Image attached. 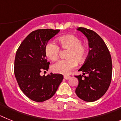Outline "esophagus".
Listing matches in <instances>:
<instances>
[{"label": "esophagus", "instance_id": "34e87169", "mask_svg": "<svg viewBox=\"0 0 121 121\" xmlns=\"http://www.w3.org/2000/svg\"><path fill=\"white\" fill-rule=\"evenodd\" d=\"M64 78L66 80H68L71 78V76H69V75H65V76H64Z\"/></svg>", "mask_w": 121, "mask_h": 121}]
</instances>
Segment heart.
I'll return each instance as SVG.
<instances>
[{"label":"heart","mask_w":121,"mask_h":121,"mask_svg":"<svg viewBox=\"0 0 121 121\" xmlns=\"http://www.w3.org/2000/svg\"><path fill=\"white\" fill-rule=\"evenodd\" d=\"M58 43L62 48L69 49L67 60H60L52 66L54 72L68 74L77 66V62H82L85 59L87 53V47L81 43V39L73 35H67L59 38ZM45 54L52 61L58 58L60 48L52 41L48 42L45 46Z\"/></svg>","instance_id":"b5f03b06"}]
</instances>
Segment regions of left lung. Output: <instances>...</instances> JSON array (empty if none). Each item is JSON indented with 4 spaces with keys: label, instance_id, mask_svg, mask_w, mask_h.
<instances>
[{
    "label": "left lung",
    "instance_id": "left-lung-1",
    "mask_svg": "<svg viewBox=\"0 0 121 121\" xmlns=\"http://www.w3.org/2000/svg\"><path fill=\"white\" fill-rule=\"evenodd\" d=\"M88 40L89 50L85 61L78 71L87 76L76 75L78 85L75 93L86 102H94L104 95L108 89L112 76V61L109 50L102 38L93 30L78 27Z\"/></svg>",
    "mask_w": 121,
    "mask_h": 121
}]
</instances>
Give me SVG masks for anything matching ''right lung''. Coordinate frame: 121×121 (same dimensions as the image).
<instances>
[{
  "instance_id": "right-lung-1",
  "label": "right lung",
  "mask_w": 121,
  "mask_h": 121,
  "mask_svg": "<svg viewBox=\"0 0 121 121\" xmlns=\"http://www.w3.org/2000/svg\"><path fill=\"white\" fill-rule=\"evenodd\" d=\"M60 30L38 29L30 33L17 50L14 72L21 90L33 101L41 102L49 99L56 92L63 79L60 73H51L41 76L43 70L49 69L44 49L50 39Z\"/></svg>"
}]
</instances>
